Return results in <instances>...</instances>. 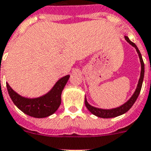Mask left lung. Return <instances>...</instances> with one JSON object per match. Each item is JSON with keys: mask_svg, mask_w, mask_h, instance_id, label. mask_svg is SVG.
Instances as JSON below:
<instances>
[{"mask_svg": "<svg viewBox=\"0 0 151 151\" xmlns=\"http://www.w3.org/2000/svg\"><path fill=\"white\" fill-rule=\"evenodd\" d=\"M124 38H125V40L127 41L129 44H131L132 46H134V47L135 48V50H136L137 52L139 53L140 62H141V74H140V78L139 80V83H138L137 88L135 90V93H134V94L132 96V98H131L126 103H124V105L120 106V107H118V108L113 109H101L95 108L94 106H91V105H89L87 101H86V99H85V105H86V107L87 108V109H88L91 113H93L94 115L97 116H99V117H116V116L122 115L124 113H125L126 112H128L135 102V101H136V99H137L138 96H139V94L140 93L141 88H142V81H143V77H144V63H143V60H142V55H141L139 50V49H138V47L136 46V45H135V43L129 40V38H128L127 36H124Z\"/></svg>", "mask_w": 151, "mask_h": 151, "instance_id": "left-lung-1", "label": "left lung"}]
</instances>
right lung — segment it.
Returning <instances> with one entry per match:
<instances>
[{
	"label": "right lung",
	"instance_id": "obj_1",
	"mask_svg": "<svg viewBox=\"0 0 151 151\" xmlns=\"http://www.w3.org/2000/svg\"><path fill=\"white\" fill-rule=\"evenodd\" d=\"M69 76L62 77L45 95L37 99L23 98L15 92L7 83L9 94L13 103L22 112L35 118H43L52 115L59 108L61 103V93L69 79Z\"/></svg>",
	"mask_w": 151,
	"mask_h": 151
}]
</instances>
